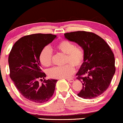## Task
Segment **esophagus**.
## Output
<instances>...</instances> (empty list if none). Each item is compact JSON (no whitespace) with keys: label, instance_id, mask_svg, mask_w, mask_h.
Here are the masks:
<instances>
[{"label":"esophagus","instance_id":"obj_1","mask_svg":"<svg viewBox=\"0 0 123 123\" xmlns=\"http://www.w3.org/2000/svg\"><path fill=\"white\" fill-rule=\"evenodd\" d=\"M67 80L69 83H72V82H73V81H74V80H73V79H67Z\"/></svg>","mask_w":123,"mask_h":123}]
</instances>
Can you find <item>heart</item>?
<instances>
[{
	"instance_id": "heart-1",
	"label": "heart",
	"mask_w": 123,
	"mask_h": 123,
	"mask_svg": "<svg viewBox=\"0 0 123 123\" xmlns=\"http://www.w3.org/2000/svg\"><path fill=\"white\" fill-rule=\"evenodd\" d=\"M56 50L64 54L66 65L61 67H54L49 70V76L53 79L69 78L73 74L74 69L79 68L83 65L85 58L84 51L81 47L76 46L73 42L63 39L55 46ZM39 61L41 64L46 67L51 65L53 62V53L49 47H45L39 54Z\"/></svg>"
}]
</instances>
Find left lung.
I'll use <instances>...</instances> for the list:
<instances>
[{
  "mask_svg": "<svg viewBox=\"0 0 123 123\" xmlns=\"http://www.w3.org/2000/svg\"><path fill=\"white\" fill-rule=\"evenodd\" d=\"M64 35L81 46L85 53L84 62L76 74L83 84L77 95L84 99L98 97L108 88L115 73L113 53L102 37L92 32L76 31Z\"/></svg>",
  "mask_w": 123,
  "mask_h": 123,
  "instance_id": "1",
  "label": "left lung"
}]
</instances>
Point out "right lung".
Here are the masks:
<instances>
[{
    "mask_svg": "<svg viewBox=\"0 0 123 123\" xmlns=\"http://www.w3.org/2000/svg\"><path fill=\"white\" fill-rule=\"evenodd\" d=\"M56 37L43 33L26 35L15 42L9 54L10 77L21 95L32 102H47L54 92L57 80L45 79L39 54ZM43 79L40 84L38 81Z\"/></svg>",
    "mask_w": 123,
    "mask_h": 123,
    "instance_id": "right-lung-1",
    "label": "right lung"
}]
</instances>
